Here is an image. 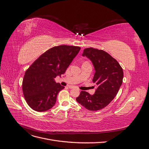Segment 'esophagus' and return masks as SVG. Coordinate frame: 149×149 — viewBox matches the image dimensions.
<instances>
[{
  "instance_id": "34e87169",
  "label": "esophagus",
  "mask_w": 149,
  "mask_h": 149,
  "mask_svg": "<svg viewBox=\"0 0 149 149\" xmlns=\"http://www.w3.org/2000/svg\"><path fill=\"white\" fill-rule=\"evenodd\" d=\"M69 88L70 89H73V88H74V87L73 86H69Z\"/></svg>"
}]
</instances>
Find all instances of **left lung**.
<instances>
[{"label": "left lung", "instance_id": "1", "mask_svg": "<svg viewBox=\"0 0 149 149\" xmlns=\"http://www.w3.org/2000/svg\"><path fill=\"white\" fill-rule=\"evenodd\" d=\"M82 56H86L92 62L95 70L93 81L97 88L93 95L81 91L76 100L89 111L102 109L118 94L123 83V68L116 59L102 49L85 48Z\"/></svg>", "mask_w": 149, "mask_h": 149}]
</instances>
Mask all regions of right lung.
Masks as SVG:
<instances>
[{"label":"right lung","mask_w":149,"mask_h":149,"mask_svg":"<svg viewBox=\"0 0 149 149\" xmlns=\"http://www.w3.org/2000/svg\"><path fill=\"white\" fill-rule=\"evenodd\" d=\"M81 48L60 45L48 49L25 71L22 82L24 96L35 111H46L55 104L58 93L65 87L55 78L64 74Z\"/></svg>","instance_id":"right-lung-1"}]
</instances>
